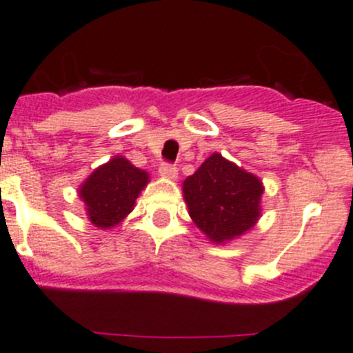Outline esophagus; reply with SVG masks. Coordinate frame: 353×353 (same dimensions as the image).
<instances>
[{"label":"esophagus","mask_w":353,"mask_h":353,"mask_svg":"<svg viewBox=\"0 0 353 353\" xmlns=\"http://www.w3.org/2000/svg\"><path fill=\"white\" fill-rule=\"evenodd\" d=\"M159 172H160V176L169 177V179H176V177H177V167L174 165V163L163 162V163H160Z\"/></svg>","instance_id":"obj_1"}]
</instances>
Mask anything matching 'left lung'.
<instances>
[{
	"instance_id": "left-lung-1",
	"label": "left lung",
	"mask_w": 353,
	"mask_h": 353,
	"mask_svg": "<svg viewBox=\"0 0 353 353\" xmlns=\"http://www.w3.org/2000/svg\"><path fill=\"white\" fill-rule=\"evenodd\" d=\"M183 191L193 222L215 243L243 234L259 221L262 183L219 153L184 181Z\"/></svg>"
}]
</instances>
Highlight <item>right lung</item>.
<instances>
[{"label":"right lung","instance_id":"obj_1","mask_svg":"<svg viewBox=\"0 0 353 353\" xmlns=\"http://www.w3.org/2000/svg\"><path fill=\"white\" fill-rule=\"evenodd\" d=\"M148 183V174L122 157L98 167L79 190L97 228H114L134 207L136 198Z\"/></svg>","mask_w":353,"mask_h":353}]
</instances>
